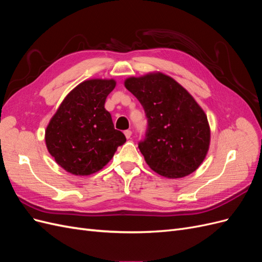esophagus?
Listing matches in <instances>:
<instances>
[{
    "mask_svg": "<svg viewBox=\"0 0 262 262\" xmlns=\"http://www.w3.org/2000/svg\"><path fill=\"white\" fill-rule=\"evenodd\" d=\"M124 134H125V138H126V139H130L131 136H132V131H131V130H125V131H124Z\"/></svg>",
    "mask_w": 262,
    "mask_h": 262,
    "instance_id": "obj_1",
    "label": "esophagus"
}]
</instances>
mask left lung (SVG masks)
Masks as SVG:
<instances>
[{"label":"left lung","mask_w":262,"mask_h":262,"mask_svg":"<svg viewBox=\"0 0 262 262\" xmlns=\"http://www.w3.org/2000/svg\"><path fill=\"white\" fill-rule=\"evenodd\" d=\"M143 106L147 129L139 148L147 165L167 178H181L202 164L210 145L207 115L170 76L149 73L124 82Z\"/></svg>","instance_id":"left-lung-1"}]
</instances>
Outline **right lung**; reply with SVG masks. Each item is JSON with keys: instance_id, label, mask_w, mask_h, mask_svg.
<instances>
[{"instance_id": "right-lung-1", "label": "right lung", "mask_w": 262, "mask_h": 262, "mask_svg": "<svg viewBox=\"0 0 262 262\" xmlns=\"http://www.w3.org/2000/svg\"><path fill=\"white\" fill-rule=\"evenodd\" d=\"M115 86L114 80L99 78L78 84L51 118L46 130L47 148L68 172L87 176L100 170L126 141L105 109Z\"/></svg>"}]
</instances>
